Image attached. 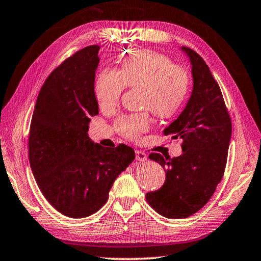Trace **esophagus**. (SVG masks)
<instances>
[{"label":"esophagus","instance_id":"1","mask_svg":"<svg viewBox=\"0 0 261 261\" xmlns=\"http://www.w3.org/2000/svg\"><path fill=\"white\" fill-rule=\"evenodd\" d=\"M136 159L139 162H145L147 159V154L145 152H143V151L137 150L136 151Z\"/></svg>","mask_w":261,"mask_h":261}]
</instances>
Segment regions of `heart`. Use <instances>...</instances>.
Wrapping results in <instances>:
<instances>
[{
    "mask_svg": "<svg viewBox=\"0 0 261 261\" xmlns=\"http://www.w3.org/2000/svg\"><path fill=\"white\" fill-rule=\"evenodd\" d=\"M141 87L142 107L161 118L177 115L188 98L190 75L184 67L173 64L164 54L153 50H131L120 68L104 69L95 81V96L102 109L117 106L125 88ZM151 124L147 112L120 116L116 129L129 139H138Z\"/></svg>",
    "mask_w": 261,
    "mask_h": 261,
    "instance_id": "b5f03b06",
    "label": "heart"
}]
</instances>
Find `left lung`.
<instances>
[{"mask_svg":"<svg viewBox=\"0 0 261 261\" xmlns=\"http://www.w3.org/2000/svg\"><path fill=\"white\" fill-rule=\"evenodd\" d=\"M182 50L192 64V95L179 117L164 130V135L181 139L182 153L173 158L149 155L163 166L166 178L161 189L146 193V200L171 219L192 216L210 200L224 176L232 134L224 97L207 64L194 50Z\"/></svg>","mask_w":261,"mask_h":261,"instance_id":"1","label":"left lung"}]
</instances>
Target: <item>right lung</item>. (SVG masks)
<instances>
[{
	"mask_svg": "<svg viewBox=\"0 0 261 261\" xmlns=\"http://www.w3.org/2000/svg\"><path fill=\"white\" fill-rule=\"evenodd\" d=\"M99 45L79 50L42 85L30 123L29 163L41 192L54 208L84 218L107 203L112 184L135 159L132 147L106 149L89 139L98 115L95 75Z\"/></svg>",
	"mask_w": 261,
	"mask_h": 261,
	"instance_id": "obj_1",
	"label": "right lung"
}]
</instances>
